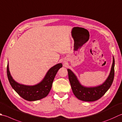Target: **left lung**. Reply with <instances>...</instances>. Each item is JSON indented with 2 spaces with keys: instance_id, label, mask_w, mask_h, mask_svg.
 Instances as JSON below:
<instances>
[{
  "instance_id": "1",
  "label": "left lung",
  "mask_w": 122,
  "mask_h": 122,
  "mask_svg": "<svg viewBox=\"0 0 122 122\" xmlns=\"http://www.w3.org/2000/svg\"><path fill=\"white\" fill-rule=\"evenodd\" d=\"M115 60L113 57V64L109 75L102 85L95 87H86L80 84L77 77L70 69H68L69 80L75 96L85 102H94L99 99L111 87L114 78Z\"/></svg>"
}]
</instances>
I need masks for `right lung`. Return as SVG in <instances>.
Listing matches in <instances>:
<instances>
[{
	"mask_svg": "<svg viewBox=\"0 0 122 122\" xmlns=\"http://www.w3.org/2000/svg\"><path fill=\"white\" fill-rule=\"evenodd\" d=\"M62 66V63H58L49 69L41 82L34 86H26L20 84L14 80L10 75L8 63L7 66V73L9 83L15 92L28 101H35L47 96L50 92L56 73Z\"/></svg>",
	"mask_w": 122,
	"mask_h": 122,
	"instance_id": "obj_1",
	"label": "right lung"
}]
</instances>
